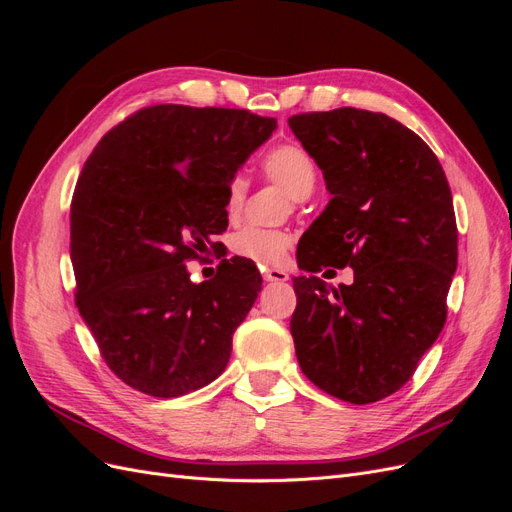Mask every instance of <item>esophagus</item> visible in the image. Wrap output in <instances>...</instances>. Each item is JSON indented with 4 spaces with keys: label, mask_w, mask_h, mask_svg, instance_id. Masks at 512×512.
Instances as JSON below:
<instances>
[{
    "label": "esophagus",
    "mask_w": 512,
    "mask_h": 512,
    "mask_svg": "<svg viewBox=\"0 0 512 512\" xmlns=\"http://www.w3.org/2000/svg\"><path fill=\"white\" fill-rule=\"evenodd\" d=\"M262 277H265V282H288V273L282 269H267Z\"/></svg>",
    "instance_id": "esophagus-1"
}]
</instances>
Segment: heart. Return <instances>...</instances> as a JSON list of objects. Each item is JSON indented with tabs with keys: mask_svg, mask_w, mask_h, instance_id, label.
<instances>
[{
	"mask_svg": "<svg viewBox=\"0 0 512 512\" xmlns=\"http://www.w3.org/2000/svg\"><path fill=\"white\" fill-rule=\"evenodd\" d=\"M262 168L269 179L280 183L288 192L292 200H303L316 188L318 170L309 153L299 145H277L273 147L265 160H262ZM247 190H250V181L245 175H235L226 185V200L224 209L235 218V215L243 209V203L247 198ZM292 247V237L284 230H267V228H254L247 226L239 230L232 237L230 250L235 256L250 260L258 267H277L286 262Z\"/></svg>",
	"mask_w": 512,
	"mask_h": 512,
	"instance_id": "obj_1",
	"label": "heart"
}]
</instances>
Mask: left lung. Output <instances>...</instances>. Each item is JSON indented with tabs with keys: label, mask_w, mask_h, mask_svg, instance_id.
<instances>
[{
	"label": "left lung",
	"mask_w": 512,
	"mask_h": 512,
	"mask_svg": "<svg viewBox=\"0 0 512 512\" xmlns=\"http://www.w3.org/2000/svg\"><path fill=\"white\" fill-rule=\"evenodd\" d=\"M288 126L331 194L305 232L299 269L354 271L339 288L294 277V350L318 389L374 404L412 378L446 322L457 269L451 188L423 138L384 113L346 106L292 115Z\"/></svg>",
	"instance_id": "obj_1"
}]
</instances>
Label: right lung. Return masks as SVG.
Returning <instances> with one entry per match:
<instances>
[{
	"label": "right lung",
	"mask_w": 512,
	"mask_h": 512,
	"mask_svg": "<svg viewBox=\"0 0 512 512\" xmlns=\"http://www.w3.org/2000/svg\"><path fill=\"white\" fill-rule=\"evenodd\" d=\"M275 128L237 108L160 104L121 121L85 162L70 209L76 307L132 389L173 399L226 369L262 277L230 258L194 284L185 260L218 245L226 185Z\"/></svg>",
	"instance_id": "right-lung-1"
}]
</instances>
